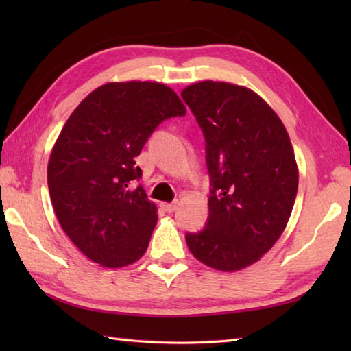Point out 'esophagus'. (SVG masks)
Masks as SVG:
<instances>
[{"label": "esophagus", "instance_id": "34e87169", "mask_svg": "<svg viewBox=\"0 0 351 351\" xmlns=\"http://www.w3.org/2000/svg\"><path fill=\"white\" fill-rule=\"evenodd\" d=\"M161 208L166 213H173L176 208H178V202H173V204H161Z\"/></svg>", "mask_w": 351, "mask_h": 351}]
</instances>
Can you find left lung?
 Segmentation results:
<instances>
[{"label":"left lung","mask_w":351,"mask_h":351,"mask_svg":"<svg viewBox=\"0 0 351 351\" xmlns=\"http://www.w3.org/2000/svg\"><path fill=\"white\" fill-rule=\"evenodd\" d=\"M206 140L210 217L185 241L193 256L219 271L255 264L285 230L299 167L285 125L250 88L200 81L181 92Z\"/></svg>","instance_id":"8db88e82"}]
</instances>
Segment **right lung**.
<instances>
[{"label": "right lung", "mask_w": 351, "mask_h": 351, "mask_svg": "<svg viewBox=\"0 0 351 351\" xmlns=\"http://www.w3.org/2000/svg\"><path fill=\"white\" fill-rule=\"evenodd\" d=\"M187 113L173 88L154 81H113L72 111L48 162V189L58 223L84 255L106 268L134 264L151 241L156 205L136 166L164 119Z\"/></svg>", "instance_id": "obj_1"}]
</instances>
